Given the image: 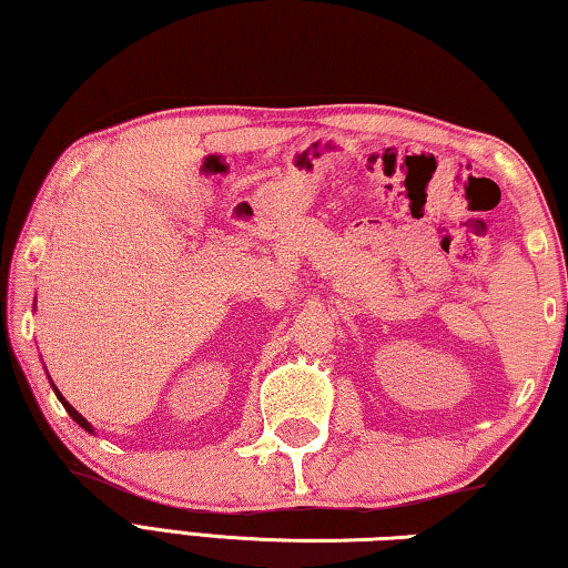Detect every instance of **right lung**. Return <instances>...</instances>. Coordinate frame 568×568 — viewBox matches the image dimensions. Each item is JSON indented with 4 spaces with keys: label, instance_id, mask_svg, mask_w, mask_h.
I'll use <instances>...</instances> for the list:
<instances>
[{
    "label": "right lung",
    "instance_id": "add662e5",
    "mask_svg": "<svg viewBox=\"0 0 568 568\" xmlns=\"http://www.w3.org/2000/svg\"><path fill=\"white\" fill-rule=\"evenodd\" d=\"M54 393H57V398H60L62 400V406H64V410L67 413H70V416L77 420V423H80V426L84 428V430H90V434H92V426H90V423L88 420H84V416H80V413H77L72 406H70V403H67L64 398H62V393L60 390H57V386H54Z\"/></svg>",
    "mask_w": 568,
    "mask_h": 568
}]
</instances>
